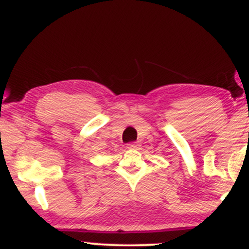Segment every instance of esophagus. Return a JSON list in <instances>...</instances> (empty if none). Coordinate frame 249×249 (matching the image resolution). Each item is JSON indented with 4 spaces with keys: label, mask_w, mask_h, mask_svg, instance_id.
Wrapping results in <instances>:
<instances>
[{
    "label": "esophagus",
    "mask_w": 249,
    "mask_h": 249,
    "mask_svg": "<svg viewBox=\"0 0 249 249\" xmlns=\"http://www.w3.org/2000/svg\"><path fill=\"white\" fill-rule=\"evenodd\" d=\"M139 147H140V144L138 143V142H132V143L127 144L128 149H138Z\"/></svg>",
    "instance_id": "obj_1"
}]
</instances>
